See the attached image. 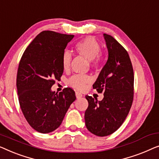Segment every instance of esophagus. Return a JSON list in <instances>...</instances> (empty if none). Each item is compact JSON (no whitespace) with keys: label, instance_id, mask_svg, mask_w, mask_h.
<instances>
[{"label":"esophagus","instance_id":"34e87169","mask_svg":"<svg viewBox=\"0 0 159 159\" xmlns=\"http://www.w3.org/2000/svg\"><path fill=\"white\" fill-rule=\"evenodd\" d=\"M75 97H76L77 99H80V98H81L83 97V95L80 93L76 91V92H75Z\"/></svg>","mask_w":159,"mask_h":159}]
</instances>
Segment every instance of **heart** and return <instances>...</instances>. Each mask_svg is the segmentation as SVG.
Here are the masks:
<instances>
[{
	"label": "heart",
	"instance_id": "1",
	"mask_svg": "<svg viewBox=\"0 0 159 159\" xmlns=\"http://www.w3.org/2000/svg\"><path fill=\"white\" fill-rule=\"evenodd\" d=\"M74 48L79 55H82L89 60L93 67H98L103 61L102 55L100 53L101 46L97 39L93 37H86L75 43ZM71 54L68 51L64 52L62 56V66L64 70H67L70 68L71 62ZM92 81V79L88 75H74L68 80L69 86L81 91L86 88L87 84Z\"/></svg>",
	"mask_w": 159,
	"mask_h": 159
}]
</instances>
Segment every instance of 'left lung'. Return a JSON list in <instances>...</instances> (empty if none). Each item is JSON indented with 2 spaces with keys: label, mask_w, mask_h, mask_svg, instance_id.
<instances>
[{
  "label": "left lung",
  "mask_w": 159,
  "mask_h": 159,
  "mask_svg": "<svg viewBox=\"0 0 159 159\" xmlns=\"http://www.w3.org/2000/svg\"><path fill=\"white\" fill-rule=\"evenodd\" d=\"M108 60L93 88L104 93L102 101L86 96L89 107L85 122L89 131L104 137L111 135L123 123L133 101L134 73L126 50L111 36L104 34Z\"/></svg>",
  "instance_id": "8db88e82"
}]
</instances>
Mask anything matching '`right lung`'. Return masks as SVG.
<instances>
[{
    "instance_id": "right-lung-1",
    "label": "right lung",
    "mask_w": 159,
    "mask_h": 159,
    "mask_svg": "<svg viewBox=\"0 0 159 159\" xmlns=\"http://www.w3.org/2000/svg\"><path fill=\"white\" fill-rule=\"evenodd\" d=\"M74 35L43 31L24 51L16 77L19 102L26 121L36 131L48 133L61 125L76 97L70 88L52 91L63 73L62 56Z\"/></svg>"
}]
</instances>
